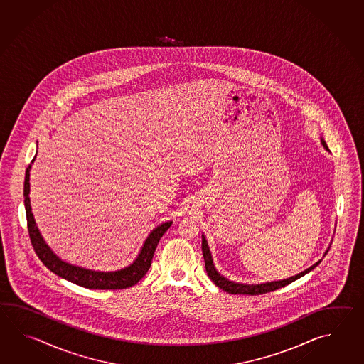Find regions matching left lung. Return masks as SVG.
Returning <instances> with one entry per match:
<instances>
[{"label": "left lung", "mask_w": 364, "mask_h": 364, "mask_svg": "<svg viewBox=\"0 0 364 364\" xmlns=\"http://www.w3.org/2000/svg\"><path fill=\"white\" fill-rule=\"evenodd\" d=\"M323 146L328 149L324 140H323ZM201 251H203V256H204L205 271H207L209 279L216 284V287L223 289L224 291L229 293V294L260 295L265 294V293H271V291H274V290H277L279 287H287V285L291 284L295 279H301L302 276L307 274L309 272L312 271L315 267L320 264V262H317L312 267H309V269H306L302 273L296 274L294 277H290V279L267 282V284H262V285H243V284H235V282H232L229 279H224L223 276H220L217 273L215 267H213V263H212V256H210V252H209L208 245H207V240L204 238V235L201 237Z\"/></svg>", "instance_id": "left-lung-1"}]
</instances>
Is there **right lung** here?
<instances>
[{
	"label": "right lung",
	"instance_id": "1",
	"mask_svg": "<svg viewBox=\"0 0 364 364\" xmlns=\"http://www.w3.org/2000/svg\"><path fill=\"white\" fill-rule=\"evenodd\" d=\"M30 169H31V166L27 168L26 178H24V207H26V216H27L28 235H30L32 247L35 250L36 255L39 256L40 260L49 271L53 272L57 276L68 279L73 284H77L79 287H87V289H99V290L127 289V287H132L135 284H138L140 279L147 274L148 269L152 263V257L155 254L156 247L159 245V240L171 228V221L164 223L160 226H157L155 230H152V232L148 235L147 240L144 242V246L141 248L138 259L130 267L124 268L121 271L105 273V272L88 271V269L70 265V264L60 260L50 251V248L46 245V242L41 238L39 230L36 228L35 220L32 216L30 198H28Z\"/></svg>",
	"mask_w": 364,
	"mask_h": 364
}]
</instances>
